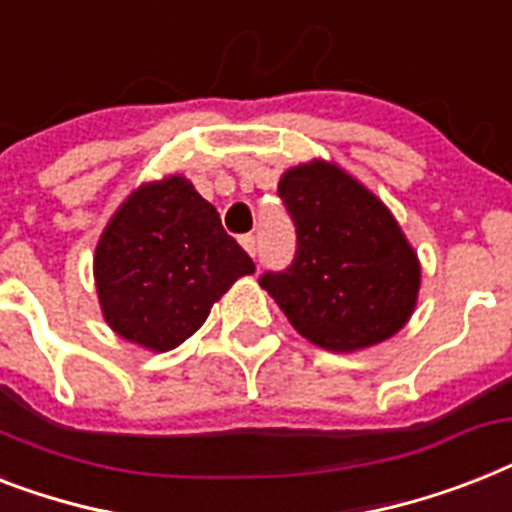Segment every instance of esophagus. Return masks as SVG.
<instances>
[{"label":"esophagus","instance_id":"34e87169","mask_svg":"<svg viewBox=\"0 0 512 512\" xmlns=\"http://www.w3.org/2000/svg\"><path fill=\"white\" fill-rule=\"evenodd\" d=\"M239 242H242V247L247 249L249 255L255 257V236H252V234H244L242 239H239Z\"/></svg>","mask_w":512,"mask_h":512}]
</instances>
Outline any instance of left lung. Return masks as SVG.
<instances>
[{"label":"left lung","instance_id":"left-lung-1","mask_svg":"<svg viewBox=\"0 0 512 512\" xmlns=\"http://www.w3.org/2000/svg\"><path fill=\"white\" fill-rule=\"evenodd\" d=\"M278 197L297 226V252L260 286L289 323L331 352L397 334L415 310L421 263L389 207L326 160L286 170Z\"/></svg>","mask_w":512,"mask_h":512}]
</instances>
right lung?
Returning a JSON list of instances; mask_svg holds the SVG:
<instances>
[{
	"label": "right lung",
	"instance_id": "1",
	"mask_svg": "<svg viewBox=\"0 0 512 512\" xmlns=\"http://www.w3.org/2000/svg\"><path fill=\"white\" fill-rule=\"evenodd\" d=\"M252 257L184 176L141 184L99 236L94 281L110 328L152 352L186 342Z\"/></svg>",
	"mask_w": 512,
	"mask_h": 512
}]
</instances>
